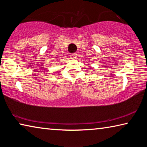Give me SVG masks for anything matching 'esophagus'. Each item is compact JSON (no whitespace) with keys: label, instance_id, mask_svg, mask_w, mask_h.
Listing matches in <instances>:
<instances>
[{"label":"esophagus","instance_id":"obj_1","mask_svg":"<svg viewBox=\"0 0 147 147\" xmlns=\"http://www.w3.org/2000/svg\"><path fill=\"white\" fill-rule=\"evenodd\" d=\"M76 56H77L76 54H71L70 55L71 59H75L76 58Z\"/></svg>","mask_w":147,"mask_h":147}]
</instances>
